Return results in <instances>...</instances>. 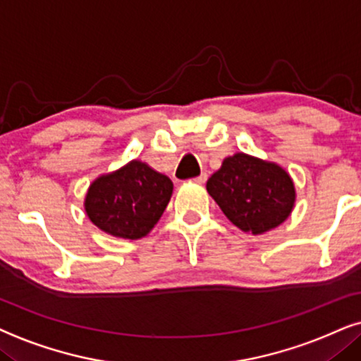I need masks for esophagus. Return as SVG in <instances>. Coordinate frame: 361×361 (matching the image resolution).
Here are the masks:
<instances>
[{
  "mask_svg": "<svg viewBox=\"0 0 361 361\" xmlns=\"http://www.w3.org/2000/svg\"><path fill=\"white\" fill-rule=\"evenodd\" d=\"M206 180H208V175H206V173H201L200 176H196V178H195V181H196V183H200V185H203Z\"/></svg>",
  "mask_w": 361,
  "mask_h": 361,
  "instance_id": "1",
  "label": "esophagus"
}]
</instances>
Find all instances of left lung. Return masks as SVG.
Wrapping results in <instances>:
<instances>
[{
  "label": "left lung",
  "instance_id": "obj_1",
  "mask_svg": "<svg viewBox=\"0 0 361 361\" xmlns=\"http://www.w3.org/2000/svg\"><path fill=\"white\" fill-rule=\"evenodd\" d=\"M206 190L231 223L254 236L284 223L297 198L286 168L243 152L224 158Z\"/></svg>",
  "mask_w": 361,
  "mask_h": 361
}]
</instances>
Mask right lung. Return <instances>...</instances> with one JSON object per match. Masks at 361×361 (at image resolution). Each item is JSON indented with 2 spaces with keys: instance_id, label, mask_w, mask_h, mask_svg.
Masks as SVG:
<instances>
[{
  "instance_id": "add662e5",
  "label": "right lung",
  "mask_w": 361,
  "mask_h": 361,
  "mask_svg": "<svg viewBox=\"0 0 361 361\" xmlns=\"http://www.w3.org/2000/svg\"><path fill=\"white\" fill-rule=\"evenodd\" d=\"M173 195L171 180L132 160L90 183L84 209L92 224L120 239H140L155 228Z\"/></svg>"
}]
</instances>
